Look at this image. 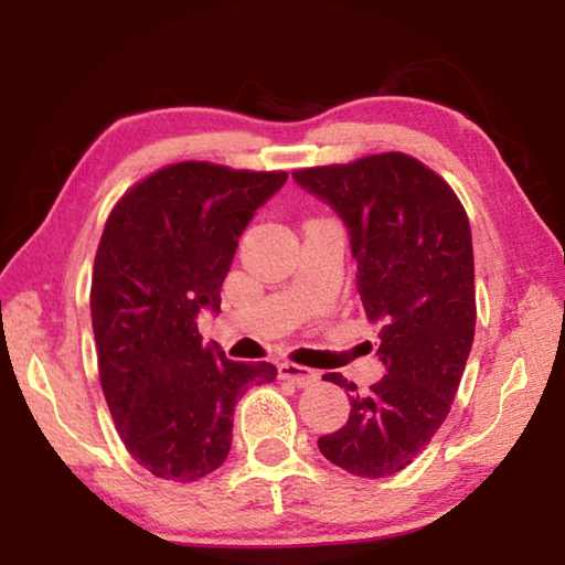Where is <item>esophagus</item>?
<instances>
[{
	"label": "esophagus",
	"instance_id": "34e87169",
	"mask_svg": "<svg viewBox=\"0 0 565 565\" xmlns=\"http://www.w3.org/2000/svg\"><path fill=\"white\" fill-rule=\"evenodd\" d=\"M279 376L284 379V381H291L294 386H299V388H306V386H313L319 381V374L317 371H311V369H306V366H299V363H281L279 366Z\"/></svg>",
	"mask_w": 565,
	"mask_h": 565
}]
</instances>
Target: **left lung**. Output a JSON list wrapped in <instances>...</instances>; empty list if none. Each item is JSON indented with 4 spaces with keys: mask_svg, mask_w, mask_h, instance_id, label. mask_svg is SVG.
Here are the masks:
<instances>
[{
    "mask_svg": "<svg viewBox=\"0 0 565 565\" xmlns=\"http://www.w3.org/2000/svg\"><path fill=\"white\" fill-rule=\"evenodd\" d=\"M333 209L359 264L361 309L379 331L386 374L351 391L343 428L319 451L361 478L398 473L424 451L451 411L476 331L471 226L451 186L398 151L294 171Z\"/></svg>",
    "mask_w": 565,
    "mask_h": 565,
    "instance_id": "obj_1",
    "label": "left lung"
}]
</instances>
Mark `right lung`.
<instances>
[{
	"mask_svg": "<svg viewBox=\"0 0 565 565\" xmlns=\"http://www.w3.org/2000/svg\"><path fill=\"white\" fill-rule=\"evenodd\" d=\"M284 171L181 161L114 206L92 274V329L114 424L139 466L189 483L226 461L244 391L274 363L226 359L202 343L199 313H218L222 284L256 209Z\"/></svg>",
	"mask_w": 565,
	"mask_h": 565,
	"instance_id": "right-lung-1",
	"label": "right lung"
}]
</instances>
